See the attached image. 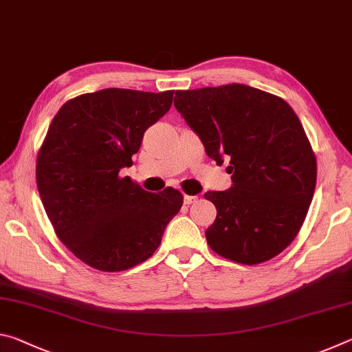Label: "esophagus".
Wrapping results in <instances>:
<instances>
[{
    "instance_id": "esophagus-1",
    "label": "esophagus",
    "mask_w": 352,
    "mask_h": 352,
    "mask_svg": "<svg viewBox=\"0 0 352 352\" xmlns=\"http://www.w3.org/2000/svg\"><path fill=\"white\" fill-rule=\"evenodd\" d=\"M199 201L197 195H184V205H194Z\"/></svg>"
}]
</instances>
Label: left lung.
Listing matches in <instances>:
<instances>
[{"mask_svg":"<svg viewBox=\"0 0 352 352\" xmlns=\"http://www.w3.org/2000/svg\"><path fill=\"white\" fill-rule=\"evenodd\" d=\"M174 105L208 157L228 162L233 174L230 189L205 194L217 210L208 245L247 265L275 258L300 231L317 183L315 155L295 111L241 83L177 91Z\"/></svg>","mask_w":352,"mask_h":352,"instance_id":"left-lung-1","label":"left lung"}]
</instances>
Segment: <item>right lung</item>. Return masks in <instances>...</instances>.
Here are the masks:
<instances>
[{
    "instance_id": "right-lung-1",
    "label": "right lung",
    "mask_w": 352,
    "mask_h": 352,
    "mask_svg": "<svg viewBox=\"0 0 352 352\" xmlns=\"http://www.w3.org/2000/svg\"><path fill=\"white\" fill-rule=\"evenodd\" d=\"M172 98L105 88L68 100L47 129L37 157L40 199L58 239L93 269L122 272L144 262L180 211V190L153 194L119 177Z\"/></svg>"
}]
</instances>
